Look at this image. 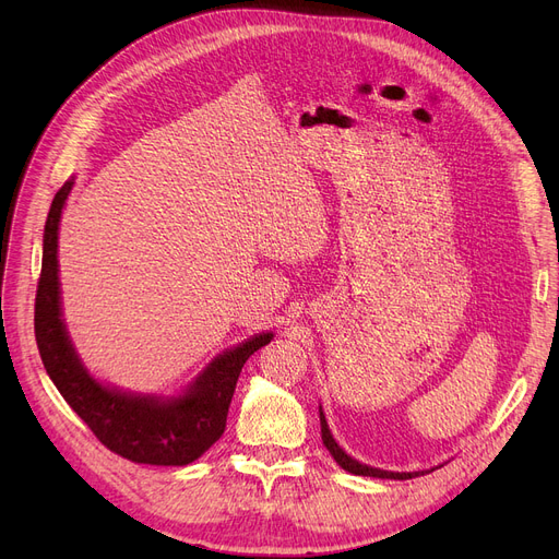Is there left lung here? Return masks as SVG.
I'll list each match as a JSON object with an SVG mask.
<instances>
[{"instance_id": "left-lung-1", "label": "left lung", "mask_w": 559, "mask_h": 559, "mask_svg": "<svg viewBox=\"0 0 559 559\" xmlns=\"http://www.w3.org/2000/svg\"><path fill=\"white\" fill-rule=\"evenodd\" d=\"M319 421H321V439H324V447L329 449V453L333 455V460L344 468V472L348 474H356V476H371V478H392V480H407V478H415L424 472H415V474H394V472H380V468H373V466H367V464H360L358 460L348 457L333 439L331 430H329V424H326V417L324 413L319 409Z\"/></svg>"}]
</instances>
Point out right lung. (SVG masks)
<instances>
[{
  "label": "right lung",
  "instance_id": "obj_1",
  "mask_svg": "<svg viewBox=\"0 0 559 559\" xmlns=\"http://www.w3.org/2000/svg\"><path fill=\"white\" fill-rule=\"evenodd\" d=\"M72 190L68 181L56 192L45 224L43 270L36 289V344L43 365L68 405L99 442L131 462L183 466L209 451L226 428L228 405L245 362L272 342L262 333L213 360L190 390L171 401L133 396L102 388L87 376L68 340L58 292V222Z\"/></svg>",
  "mask_w": 559,
  "mask_h": 559
}]
</instances>
